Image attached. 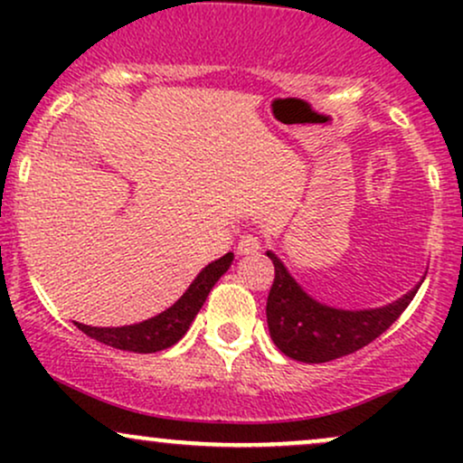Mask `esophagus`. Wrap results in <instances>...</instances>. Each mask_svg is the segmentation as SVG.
Returning a JSON list of instances; mask_svg holds the SVG:
<instances>
[{
  "instance_id": "esophagus-1",
  "label": "esophagus",
  "mask_w": 463,
  "mask_h": 463,
  "mask_svg": "<svg viewBox=\"0 0 463 463\" xmlns=\"http://www.w3.org/2000/svg\"><path fill=\"white\" fill-rule=\"evenodd\" d=\"M259 248H261V243H259L257 237L250 235V232H246V235L239 237L237 254H252V252H257Z\"/></svg>"
}]
</instances>
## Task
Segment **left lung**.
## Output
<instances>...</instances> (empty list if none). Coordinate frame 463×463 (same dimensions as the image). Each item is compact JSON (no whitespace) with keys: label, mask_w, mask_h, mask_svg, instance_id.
<instances>
[{"label":"left lung","mask_w":463,"mask_h":463,"mask_svg":"<svg viewBox=\"0 0 463 463\" xmlns=\"http://www.w3.org/2000/svg\"><path fill=\"white\" fill-rule=\"evenodd\" d=\"M274 283L268 296V326L274 344L287 357L302 364H326L368 346L394 324L416 289L376 309H339L307 294L285 263L268 250Z\"/></svg>","instance_id":"left-lung-1"}]
</instances>
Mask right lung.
Here are the masks:
<instances>
[{"instance_id": "add662e5", "label": "right lung", "mask_w": 463, "mask_h": 463, "mask_svg": "<svg viewBox=\"0 0 463 463\" xmlns=\"http://www.w3.org/2000/svg\"><path fill=\"white\" fill-rule=\"evenodd\" d=\"M232 252L224 254L217 261L206 265L202 272L195 276L189 289L180 296L176 305L165 309L158 316L143 320L139 324H130V326H89V324H78V328L91 339L113 346L119 350H128V353H158L178 342L187 328L198 316V311L204 305L206 296L213 289V285L220 280V276L231 268Z\"/></svg>"}]
</instances>
